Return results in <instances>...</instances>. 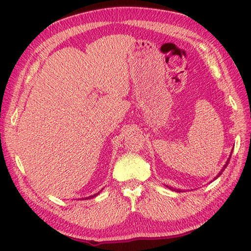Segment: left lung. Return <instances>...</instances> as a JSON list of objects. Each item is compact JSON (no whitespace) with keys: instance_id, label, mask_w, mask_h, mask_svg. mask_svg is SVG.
<instances>
[{"instance_id":"8db88e82","label":"left lung","mask_w":251,"mask_h":251,"mask_svg":"<svg viewBox=\"0 0 251 251\" xmlns=\"http://www.w3.org/2000/svg\"><path fill=\"white\" fill-rule=\"evenodd\" d=\"M230 159H231V155H230V157H228V159H227V161H226V165H225V166H223V168L221 169V172L219 173V175H218V176H217V177H216L215 179H217L218 177H219V176H221V174H222V172H223V170H225V169L226 168V166H227V164H228V162H230ZM168 188H169L170 190H173V191H176V192H182V191H181V190H176V189L172 188V186H168Z\"/></svg>"}]
</instances>
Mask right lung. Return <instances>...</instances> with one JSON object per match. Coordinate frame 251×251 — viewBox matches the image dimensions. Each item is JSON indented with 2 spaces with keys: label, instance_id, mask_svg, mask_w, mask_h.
<instances>
[{
  "label": "right lung",
  "instance_id": "right-lung-1",
  "mask_svg": "<svg viewBox=\"0 0 251 251\" xmlns=\"http://www.w3.org/2000/svg\"><path fill=\"white\" fill-rule=\"evenodd\" d=\"M99 193H97V194H94V195H92V196H89V197H85V200L86 199H93V197H95V196H97ZM84 200V199H83Z\"/></svg>",
  "mask_w": 251,
  "mask_h": 251
}]
</instances>
